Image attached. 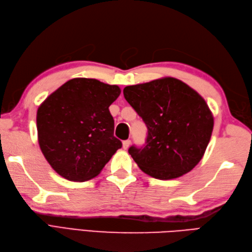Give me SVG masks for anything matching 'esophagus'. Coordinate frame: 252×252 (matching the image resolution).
<instances>
[{
    "mask_svg": "<svg viewBox=\"0 0 252 252\" xmlns=\"http://www.w3.org/2000/svg\"><path fill=\"white\" fill-rule=\"evenodd\" d=\"M130 144H131V141H130V140L124 141V142H123V148H124V149H128V147L130 146Z\"/></svg>",
    "mask_w": 252,
    "mask_h": 252,
    "instance_id": "obj_1",
    "label": "esophagus"
}]
</instances>
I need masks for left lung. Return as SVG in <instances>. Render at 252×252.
<instances>
[{
  "label": "left lung",
  "mask_w": 252,
  "mask_h": 252,
  "mask_svg": "<svg viewBox=\"0 0 252 252\" xmlns=\"http://www.w3.org/2000/svg\"><path fill=\"white\" fill-rule=\"evenodd\" d=\"M123 94L148 130L143 147L128 149L140 169L158 180L177 179L192 170L213 129V116L204 98L174 78L127 86Z\"/></svg>",
  "instance_id": "8db88e82"
}]
</instances>
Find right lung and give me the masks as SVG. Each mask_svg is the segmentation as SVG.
I'll return each mask as SVG.
<instances>
[{
    "mask_svg": "<svg viewBox=\"0 0 252 252\" xmlns=\"http://www.w3.org/2000/svg\"><path fill=\"white\" fill-rule=\"evenodd\" d=\"M120 94L117 85L75 78L40 105L37 141L45 158L61 177L73 182L93 179L122 147L113 135L109 111Z\"/></svg>",
    "mask_w": 252,
    "mask_h": 252,
    "instance_id": "add662e5",
    "label": "right lung"
}]
</instances>
